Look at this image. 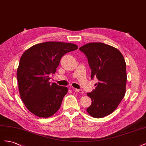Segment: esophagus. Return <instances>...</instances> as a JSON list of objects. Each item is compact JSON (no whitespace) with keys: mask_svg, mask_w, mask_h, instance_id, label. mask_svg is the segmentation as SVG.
<instances>
[{"mask_svg":"<svg viewBox=\"0 0 146 146\" xmlns=\"http://www.w3.org/2000/svg\"><path fill=\"white\" fill-rule=\"evenodd\" d=\"M72 90H74V91H76V92H79V93H80V94H83V91L82 90H80V89H75V88H71Z\"/></svg>","mask_w":146,"mask_h":146,"instance_id":"1","label":"esophagus"}]
</instances>
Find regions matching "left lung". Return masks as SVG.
<instances>
[{
	"mask_svg": "<svg viewBox=\"0 0 146 146\" xmlns=\"http://www.w3.org/2000/svg\"><path fill=\"white\" fill-rule=\"evenodd\" d=\"M86 55L91 79L99 80L95 90L87 93L92 104L86 110L90 116L102 118L116 109L125 94L126 63L118 49L104 43L91 42L79 48Z\"/></svg>",
	"mask_w": 146,
	"mask_h": 146,
	"instance_id": "1",
	"label": "left lung"
}]
</instances>
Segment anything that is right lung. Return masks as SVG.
I'll return each mask as SVG.
<instances>
[{
	"mask_svg": "<svg viewBox=\"0 0 146 146\" xmlns=\"http://www.w3.org/2000/svg\"><path fill=\"white\" fill-rule=\"evenodd\" d=\"M72 43L49 41L34 45L24 52L17 70L21 98L29 111L48 117L61 107L68 88L49 82L66 53L76 50Z\"/></svg>",
	"mask_w": 146,
	"mask_h": 146,
	"instance_id": "right-lung-1",
	"label": "right lung"
}]
</instances>
